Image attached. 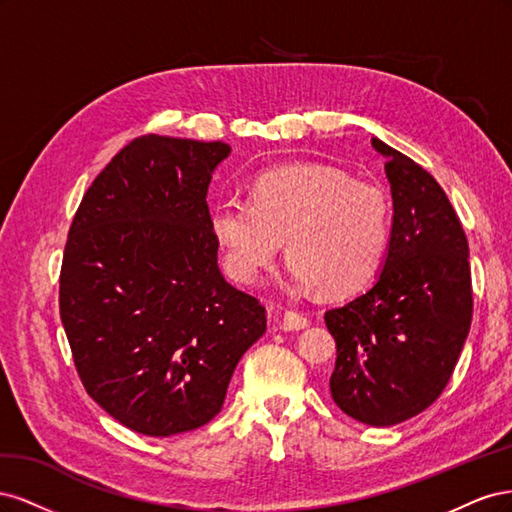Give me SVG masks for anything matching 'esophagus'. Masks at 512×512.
Returning a JSON list of instances; mask_svg holds the SVG:
<instances>
[{
	"label": "esophagus",
	"instance_id": "esophagus-1",
	"mask_svg": "<svg viewBox=\"0 0 512 512\" xmlns=\"http://www.w3.org/2000/svg\"><path fill=\"white\" fill-rule=\"evenodd\" d=\"M307 327H309V318L299 314V312H292V309H288V312L282 318V329L284 331H301V329H307Z\"/></svg>",
	"mask_w": 512,
	"mask_h": 512
}]
</instances>
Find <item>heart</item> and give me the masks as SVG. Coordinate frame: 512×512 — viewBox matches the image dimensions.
Returning a JSON list of instances; mask_svg holds the SVG:
<instances>
[{
	"instance_id": "b5f03b06",
	"label": "heart",
	"mask_w": 512,
	"mask_h": 512,
	"mask_svg": "<svg viewBox=\"0 0 512 512\" xmlns=\"http://www.w3.org/2000/svg\"><path fill=\"white\" fill-rule=\"evenodd\" d=\"M391 220V198L378 183L324 164H284L256 177L252 200H220L209 226L237 282H256L286 241L292 280L344 297L378 271Z\"/></svg>"
}]
</instances>
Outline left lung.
Masks as SVG:
<instances>
[{"mask_svg":"<svg viewBox=\"0 0 512 512\" xmlns=\"http://www.w3.org/2000/svg\"><path fill=\"white\" fill-rule=\"evenodd\" d=\"M393 194L376 284L329 309L331 395L348 416L389 427L421 414L453 376L472 322L470 250L451 200L423 166L371 138Z\"/></svg>","mask_w":512,"mask_h":512,"instance_id":"8db88e82","label":"left lung"}]
</instances>
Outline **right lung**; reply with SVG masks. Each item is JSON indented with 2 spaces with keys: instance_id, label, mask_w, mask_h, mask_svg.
Wrapping results in <instances>:
<instances>
[{
  "instance_id": "1",
  "label": "right lung",
  "mask_w": 512,
  "mask_h": 512,
  "mask_svg": "<svg viewBox=\"0 0 512 512\" xmlns=\"http://www.w3.org/2000/svg\"><path fill=\"white\" fill-rule=\"evenodd\" d=\"M226 143L145 134L89 185L59 275V316L85 391L115 421L166 438L222 410L265 307L218 267L207 190Z\"/></svg>"
}]
</instances>
